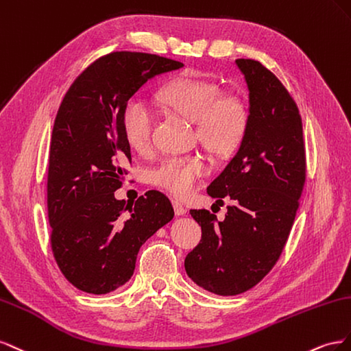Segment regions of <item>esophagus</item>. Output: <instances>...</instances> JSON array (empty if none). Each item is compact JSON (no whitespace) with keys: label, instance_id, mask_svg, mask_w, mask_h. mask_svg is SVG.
I'll return each mask as SVG.
<instances>
[{"label":"esophagus","instance_id":"34e87169","mask_svg":"<svg viewBox=\"0 0 351 351\" xmlns=\"http://www.w3.org/2000/svg\"><path fill=\"white\" fill-rule=\"evenodd\" d=\"M172 204H173V210H175L176 216H182L186 213V208L184 207V204L181 202H178V199H172Z\"/></svg>","mask_w":351,"mask_h":351}]
</instances>
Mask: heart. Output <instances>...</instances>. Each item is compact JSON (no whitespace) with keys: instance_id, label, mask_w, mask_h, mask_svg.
Wrapping results in <instances>:
<instances>
[{"instance_id":"heart-1","label":"heart","mask_w":351,"mask_h":351,"mask_svg":"<svg viewBox=\"0 0 351 351\" xmlns=\"http://www.w3.org/2000/svg\"><path fill=\"white\" fill-rule=\"evenodd\" d=\"M163 107L173 110L195 125L202 144L215 154L232 152L243 141L250 123V110L238 94H219V86L206 79L182 76L158 89ZM153 110L143 98H129L122 110V129L128 144L144 152L152 141ZM207 173L202 156L167 157L152 172V182L176 197L193 191Z\"/></svg>"}]
</instances>
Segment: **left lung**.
<instances>
[{"label": "left lung", "mask_w": 351, "mask_h": 351, "mask_svg": "<svg viewBox=\"0 0 351 351\" xmlns=\"http://www.w3.org/2000/svg\"><path fill=\"white\" fill-rule=\"evenodd\" d=\"M248 88L250 123L237 154L207 194L231 206L222 222L208 210H191L202 241L188 253L193 281L217 295L257 285L275 266L291 231L306 182V149L298 107L262 63L235 60Z\"/></svg>", "instance_id": "obj_1"}]
</instances>
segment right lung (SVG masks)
<instances>
[{"label":"right lung","mask_w":351,"mask_h":351,"mask_svg":"<svg viewBox=\"0 0 351 351\" xmlns=\"http://www.w3.org/2000/svg\"><path fill=\"white\" fill-rule=\"evenodd\" d=\"M184 64L147 53L99 57L70 85L57 112L48 158L51 248L67 281L89 294L126 284L147 239L173 219L160 191L116 199L131 165L122 110L148 79Z\"/></svg>","instance_id":"right-lung-1"}]
</instances>
